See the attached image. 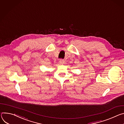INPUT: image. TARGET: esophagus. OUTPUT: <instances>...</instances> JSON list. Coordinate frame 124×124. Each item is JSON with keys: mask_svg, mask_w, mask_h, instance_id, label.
<instances>
[{"mask_svg": "<svg viewBox=\"0 0 124 124\" xmlns=\"http://www.w3.org/2000/svg\"><path fill=\"white\" fill-rule=\"evenodd\" d=\"M60 62V64H63V63H64V61L63 60H62V59H61V60H60V62Z\"/></svg>", "mask_w": 124, "mask_h": 124, "instance_id": "34e87169", "label": "esophagus"}]
</instances>
